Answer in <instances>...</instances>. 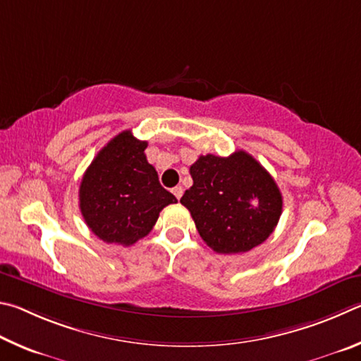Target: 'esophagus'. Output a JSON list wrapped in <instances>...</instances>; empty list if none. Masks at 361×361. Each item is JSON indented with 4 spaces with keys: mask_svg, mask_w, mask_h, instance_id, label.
Instances as JSON below:
<instances>
[{
    "mask_svg": "<svg viewBox=\"0 0 361 361\" xmlns=\"http://www.w3.org/2000/svg\"><path fill=\"white\" fill-rule=\"evenodd\" d=\"M173 193H174V197H176L177 200H180L182 195H184V188H182L180 185H177V187L173 188Z\"/></svg>",
    "mask_w": 361,
    "mask_h": 361,
    "instance_id": "1",
    "label": "esophagus"
}]
</instances>
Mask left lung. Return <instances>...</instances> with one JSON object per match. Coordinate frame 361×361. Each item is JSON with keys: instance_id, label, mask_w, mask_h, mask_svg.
I'll return each mask as SVG.
<instances>
[{"instance_id": "obj_1", "label": "left lung", "mask_w": 361, "mask_h": 361, "mask_svg": "<svg viewBox=\"0 0 361 361\" xmlns=\"http://www.w3.org/2000/svg\"><path fill=\"white\" fill-rule=\"evenodd\" d=\"M193 185L180 203L203 241L219 254H241L267 241L282 214L276 180L244 150L201 155L190 166Z\"/></svg>"}]
</instances>
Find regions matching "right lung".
Masks as SVG:
<instances>
[{
    "label": "right lung",
    "mask_w": 361,
    "mask_h": 361,
    "mask_svg": "<svg viewBox=\"0 0 361 361\" xmlns=\"http://www.w3.org/2000/svg\"><path fill=\"white\" fill-rule=\"evenodd\" d=\"M130 130L112 137L87 168L79 207L88 228L107 244L131 245L147 236L160 211L177 203L160 185L155 168Z\"/></svg>",
    "instance_id": "obj_1"
}]
</instances>
